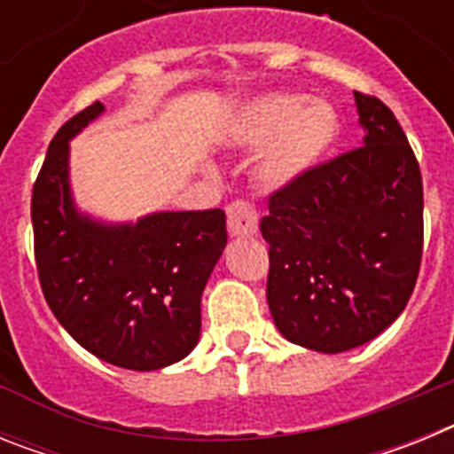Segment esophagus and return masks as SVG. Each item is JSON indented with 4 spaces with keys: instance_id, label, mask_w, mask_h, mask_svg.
<instances>
[{
    "instance_id": "1",
    "label": "esophagus",
    "mask_w": 454,
    "mask_h": 454,
    "mask_svg": "<svg viewBox=\"0 0 454 454\" xmlns=\"http://www.w3.org/2000/svg\"><path fill=\"white\" fill-rule=\"evenodd\" d=\"M227 230L231 236H252L259 230V218L250 202L236 200L227 207Z\"/></svg>"
}]
</instances>
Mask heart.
Listing matches in <instances>:
<instances>
[{
	"mask_svg": "<svg viewBox=\"0 0 454 454\" xmlns=\"http://www.w3.org/2000/svg\"><path fill=\"white\" fill-rule=\"evenodd\" d=\"M246 145H266L256 161V179L279 188L314 166L336 136L330 106L309 104L300 95H270L254 104L239 129Z\"/></svg>",
	"mask_w": 454,
	"mask_h": 454,
	"instance_id": "1",
	"label": "heart"
}]
</instances>
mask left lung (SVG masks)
<instances>
[{"label": "left lung", "mask_w": 454, "mask_h": 454, "mask_svg": "<svg viewBox=\"0 0 454 454\" xmlns=\"http://www.w3.org/2000/svg\"><path fill=\"white\" fill-rule=\"evenodd\" d=\"M364 145L270 192L266 298L277 330L316 352L352 350L407 307L423 256V179L382 99L355 92Z\"/></svg>", "instance_id": "1"}]
</instances>
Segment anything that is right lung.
I'll return each instance as SVG.
<instances>
[{
	"label": "right lung",
	"mask_w": 454,
	"mask_h": 454,
	"mask_svg": "<svg viewBox=\"0 0 454 454\" xmlns=\"http://www.w3.org/2000/svg\"><path fill=\"white\" fill-rule=\"evenodd\" d=\"M104 111L92 102L51 138L31 195L35 268L51 314L102 362L159 371L200 339V300L227 243L223 208L102 224L74 208L67 140Z\"/></svg>",
	"instance_id": "1"
}]
</instances>
